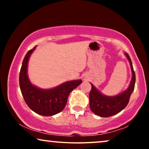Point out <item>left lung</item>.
<instances>
[{"label": "left lung", "instance_id": "1", "mask_svg": "<svg viewBox=\"0 0 149 149\" xmlns=\"http://www.w3.org/2000/svg\"><path fill=\"white\" fill-rule=\"evenodd\" d=\"M125 56L129 60L132 73L131 82L126 90L115 96H108L102 94L91 83V89L89 93V107L91 111L100 117H109L121 112L127 105L130 97L134 91L136 82L135 72L129 55L125 53Z\"/></svg>", "mask_w": 149, "mask_h": 149}]
</instances>
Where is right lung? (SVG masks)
Masks as SVG:
<instances>
[{"label": "right lung", "instance_id": "add662e5", "mask_svg": "<svg viewBox=\"0 0 149 149\" xmlns=\"http://www.w3.org/2000/svg\"><path fill=\"white\" fill-rule=\"evenodd\" d=\"M36 47L28 51L22 62L19 72V87L24 100L34 113L42 116H52L64 109L68 95L82 83L81 79L66 81L54 88L44 89L32 85L28 76V63Z\"/></svg>", "mask_w": 149, "mask_h": 149}]
</instances>
